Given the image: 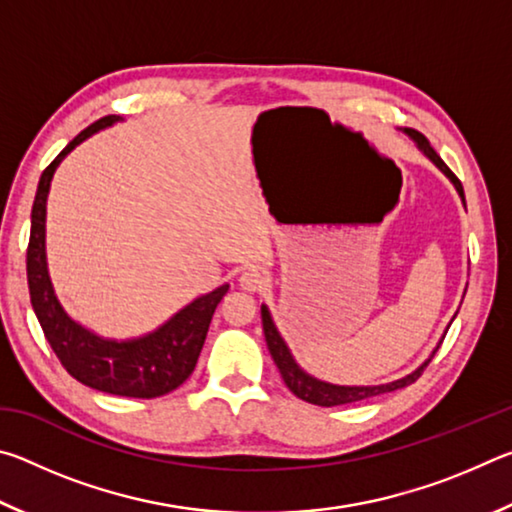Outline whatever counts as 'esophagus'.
I'll list each match as a JSON object with an SVG mask.
<instances>
[{"label": "esophagus", "instance_id": "34e87169", "mask_svg": "<svg viewBox=\"0 0 512 512\" xmlns=\"http://www.w3.org/2000/svg\"><path fill=\"white\" fill-rule=\"evenodd\" d=\"M266 282H268V275L262 271V268H257V266L246 268V271L241 273V277H239V284H241V287H244L246 291H259V289H264Z\"/></svg>", "mask_w": 512, "mask_h": 512}]
</instances>
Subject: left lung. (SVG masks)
<instances>
[{
  "mask_svg": "<svg viewBox=\"0 0 512 512\" xmlns=\"http://www.w3.org/2000/svg\"><path fill=\"white\" fill-rule=\"evenodd\" d=\"M404 133L411 137L415 146H418V149L424 155H427V158L433 164H436V167L443 171L449 180H452V185L456 187V192H458V196H461V201L465 205V194H463L461 180H458L454 173L449 171L447 164L440 160V155L433 151V146L429 144L427 137H424L418 131H413V128H404ZM262 325H264L268 352H271V357L275 361L277 370H280L284 384H287L289 391L296 397H300V400H305L309 404H318V406H339V404L361 402V400H368V397L391 393V391H397V388H404V386L413 384V381L422 375V370L429 366V361H431L433 354H436V350L440 348V343H443V341H440L438 348L431 352V357L424 363H420L418 368L409 372V375L402 377V379L388 381V384H377V386H339V384H329V381H323V379H316L314 375H309V372H305L298 366V361L293 359L289 345L284 343L280 332H277V327H275L273 318H271V311H268L266 305H262ZM449 325H452V323H449Z\"/></svg>",
  "mask_w": 512,
  "mask_h": 512,
  "instance_id": "left-lung-1",
  "label": "left lung"
}]
</instances>
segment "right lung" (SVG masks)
<instances>
[{
  "instance_id": "right-lung-1",
  "label": "right lung",
  "mask_w": 512,
  "mask_h": 512,
  "mask_svg": "<svg viewBox=\"0 0 512 512\" xmlns=\"http://www.w3.org/2000/svg\"><path fill=\"white\" fill-rule=\"evenodd\" d=\"M121 121L119 115H108L85 128L69 142L58 158L42 171L36 201L31 210V237L27 250V280L33 311L45 332L51 350L63 363L65 370L81 384L97 388L101 393L121 397H151L167 395L192 375L203 350L207 329L214 316V309L228 293V284L214 289L205 296L189 302L178 314L135 339H103L79 320H74L60 305L51 284L45 250V223H47V196L51 178L58 164L72 153L76 146L88 140L94 133L103 131Z\"/></svg>"
}]
</instances>
